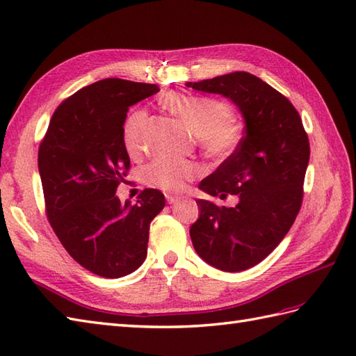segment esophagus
Segmentation results:
<instances>
[{"label":"esophagus","instance_id":"1","mask_svg":"<svg viewBox=\"0 0 356 356\" xmlns=\"http://www.w3.org/2000/svg\"><path fill=\"white\" fill-rule=\"evenodd\" d=\"M166 202H168L170 205H174V203L179 202V197H176V195H171V194H166Z\"/></svg>","mask_w":356,"mask_h":356}]
</instances>
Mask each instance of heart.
<instances>
[{
	"label": "heart",
	"mask_w": 356,
	"mask_h": 356,
	"mask_svg": "<svg viewBox=\"0 0 356 356\" xmlns=\"http://www.w3.org/2000/svg\"><path fill=\"white\" fill-rule=\"evenodd\" d=\"M163 104L199 136L202 147L209 156L225 157L237 147L240 130L232 124V110L226 102L213 97L168 93L163 97ZM147 124L145 110H136L127 119L124 143L130 154H138L142 149ZM199 172L200 166L195 162L159 157L143 168V180L165 193H179Z\"/></svg>",
	"instance_id": "1"
}]
</instances>
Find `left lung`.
I'll return each instance as SVG.
<instances>
[{
    "label": "left lung",
    "mask_w": 356,
    "mask_h": 356,
    "mask_svg": "<svg viewBox=\"0 0 356 356\" xmlns=\"http://www.w3.org/2000/svg\"><path fill=\"white\" fill-rule=\"evenodd\" d=\"M186 87L228 97L245 120L237 148L199 185L214 197L236 195L237 205L197 199L200 216L190 229L202 260L225 272L245 270L266 259L295 222L311 154L307 134L289 99L251 73Z\"/></svg>",
    "instance_id": "obj_1"
}]
</instances>
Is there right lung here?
I'll return each mask as SVG.
<instances>
[{
  "instance_id": "1",
  "label": "right lung",
  "mask_w": 356,
  "mask_h": 356,
  "mask_svg": "<svg viewBox=\"0 0 356 356\" xmlns=\"http://www.w3.org/2000/svg\"><path fill=\"white\" fill-rule=\"evenodd\" d=\"M159 92L154 84L97 81L65 99L40 145L45 211L65 251L105 278L131 274L147 259L149 223L165 195L147 188L136 205L116 195L130 170L124 124L131 105Z\"/></svg>"
}]
</instances>
